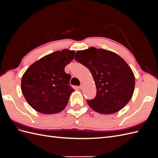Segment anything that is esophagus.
<instances>
[{
	"label": "esophagus",
	"mask_w": 158,
	"mask_h": 158,
	"mask_svg": "<svg viewBox=\"0 0 158 158\" xmlns=\"http://www.w3.org/2000/svg\"><path fill=\"white\" fill-rule=\"evenodd\" d=\"M79 88V89H82L83 88H84V84H80V86L78 87Z\"/></svg>",
	"instance_id": "obj_1"
}]
</instances>
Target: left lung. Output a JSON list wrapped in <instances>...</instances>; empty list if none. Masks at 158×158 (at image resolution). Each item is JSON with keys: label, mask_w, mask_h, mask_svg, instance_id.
<instances>
[{"label": "left lung", "mask_w": 158, "mask_h": 158, "mask_svg": "<svg viewBox=\"0 0 158 158\" xmlns=\"http://www.w3.org/2000/svg\"><path fill=\"white\" fill-rule=\"evenodd\" d=\"M74 59L89 70L97 94L87 100L88 106L101 114L118 111L130 101L135 89V78L131 69L121 56L106 49L90 47L78 51Z\"/></svg>", "instance_id": "8db88e82"}]
</instances>
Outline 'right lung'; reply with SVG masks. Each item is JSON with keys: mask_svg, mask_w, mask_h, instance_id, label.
I'll return each mask as SVG.
<instances>
[{"mask_svg": "<svg viewBox=\"0 0 158 158\" xmlns=\"http://www.w3.org/2000/svg\"><path fill=\"white\" fill-rule=\"evenodd\" d=\"M74 51L64 49L43 57L23 74L21 89L30 106L44 114L59 113L65 108L74 89L70 86L71 75L64 72L73 60Z\"/></svg>", "mask_w": 158, "mask_h": 158, "instance_id": "add662e5", "label": "right lung"}]
</instances>
